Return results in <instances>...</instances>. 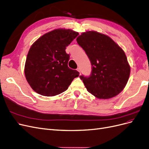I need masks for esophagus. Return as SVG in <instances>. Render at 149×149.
<instances>
[{"label": "esophagus", "instance_id": "34e87169", "mask_svg": "<svg viewBox=\"0 0 149 149\" xmlns=\"http://www.w3.org/2000/svg\"><path fill=\"white\" fill-rule=\"evenodd\" d=\"M77 70H78V71L79 72V73H81V69H80V68H78Z\"/></svg>", "mask_w": 149, "mask_h": 149}]
</instances>
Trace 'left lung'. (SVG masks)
<instances>
[{"instance_id":"obj_1","label":"left lung","mask_w":149,"mask_h":149,"mask_svg":"<svg viewBox=\"0 0 149 149\" xmlns=\"http://www.w3.org/2000/svg\"><path fill=\"white\" fill-rule=\"evenodd\" d=\"M76 41L92 65L90 76H79L88 91L104 100L118 95L125 88L130 73L123 49L107 35L96 31L82 33Z\"/></svg>"}]
</instances>
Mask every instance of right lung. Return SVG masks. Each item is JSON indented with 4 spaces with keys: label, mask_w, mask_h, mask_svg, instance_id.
<instances>
[{
    "label": "right lung",
    "mask_w": 149,
    "mask_h": 149,
    "mask_svg": "<svg viewBox=\"0 0 149 149\" xmlns=\"http://www.w3.org/2000/svg\"><path fill=\"white\" fill-rule=\"evenodd\" d=\"M79 33L58 29L42 35L31 46L25 65L26 81L33 90L45 96L65 91L79 73L68 66L66 47Z\"/></svg>",
    "instance_id": "add662e5"
}]
</instances>
